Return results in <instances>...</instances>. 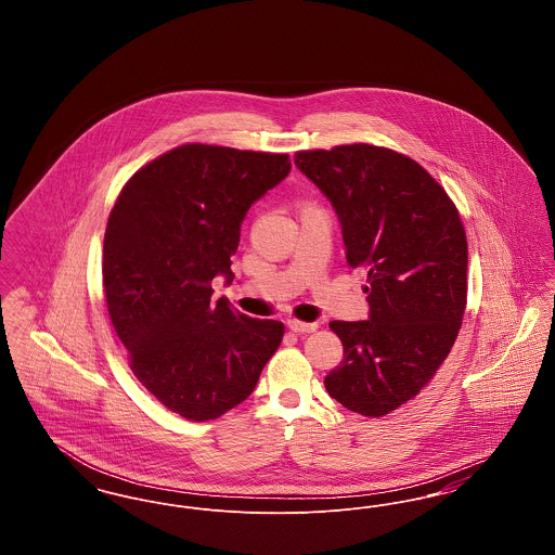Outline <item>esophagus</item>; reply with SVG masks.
Instances as JSON below:
<instances>
[{"mask_svg":"<svg viewBox=\"0 0 555 555\" xmlns=\"http://www.w3.org/2000/svg\"><path fill=\"white\" fill-rule=\"evenodd\" d=\"M287 326H289V331L293 333H299V335H304V333H314L318 328L317 322H301V320H287Z\"/></svg>","mask_w":555,"mask_h":555,"instance_id":"34e87169","label":"esophagus"}]
</instances>
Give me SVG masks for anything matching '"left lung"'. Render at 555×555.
I'll list each match as a JSON object with an SVG mask.
<instances>
[{
    "label": "left lung",
    "mask_w": 555,
    "mask_h": 555,
    "mask_svg": "<svg viewBox=\"0 0 555 555\" xmlns=\"http://www.w3.org/2000/svg\"><path fill=\"white\" fill-rule=\"evenodd\" d=\"M295 166L328 197L351 268L369 272V320H333L344 362L328 396L385 416L418 396L448 358L466 310V233L418 162L369 143L297 152Z\"/></svg>",
    "instance_id": "left-lung-1"
}]
</instances>
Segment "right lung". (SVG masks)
Returning <instances> with one entry per match:
<instances>
[{"instance_id": "add662e5", "label": "right lung", "mask_w": 555, "mask_h": 555, "mask_svg": "<svg viewBox=\"0 0 555 555\" xmlns=\"http://www.w3.org/2000/svg\"><path fill=\"white\" fill-rule=\"evenodd\" d=\"M291 172L287 154L189 143L120 191L104 237V291L132 374L186 421H214L251 396L285 326L211 301L233 281L241 222Z\"/></svg>"}]
</instances>
